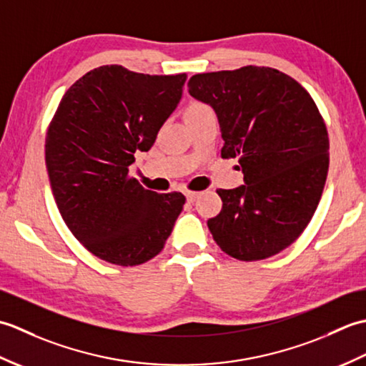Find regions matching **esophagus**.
<instances>
[{
	"label": "esophagus",
	"instance_id": "34e87169",
	"mask_svg": "<svg viewBox=\"0 0 366 366\" xmlns=\"http://www.w3.org/2000/svg\"><path fill=\"white\" fill-rule=\"evenodd\" d=\"M199 197V192H185V198H187L189 203H193Z\"/></svg>",
	"mask_w": 366,
	"mask_h": 366
}]
</instances>
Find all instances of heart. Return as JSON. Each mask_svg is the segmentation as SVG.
<instances>
[{"instance_id":"heart-1","label":"heart","mask_w":366,"mask_h":366,"mask_svg":"<svg viewBox=\"0 0 366 366\" xmlns=\"http://www.w3.org/2000/svg\"><path fill=\"white\" fill-rule=\"evenodd\" d=\"M209 110H211V108H209V107L204 105V104H192V105L187 108V113H185V116L204 113V112H209Z\"/></svg>"}]
</instances>
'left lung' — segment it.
Listing matches in <instances>:
<instances>
[{"mask_svg":"<svg viewBox=\"0 0 366 366\" xmlns=\"http://www.w3.org/2000/svg\"><path fill=\"white\" fill-rule=\"evenodd\" d=\"M192 97L211 105L223 138L222 157L239 159L245 185L219 193L207 220L222 250L259 261L290 247L312 220L329 171V135L315 100L272 67L193 75Z\"/></svg>","mask_w":366,"mask_h":366,"instance_id":"1","label":"left lung"}]
</instances>
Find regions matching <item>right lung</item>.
I'll return each instance as SVG.
<instances>
[{"instance_id": "right-lung-1", "label": "right lung", "mask_w": 366, "mask_h": 366, "mask_svg": "<svg viewBox=\"0 0 366 366\" xmlns=\"http://www.w3.org/2000/svg\"><path fill=\"white\" fill-rule=\"evenodd\" d=\"M187 75H146L102 66L67 89L50 122L45 165L63 220L84 248L138 266L165 247L182 193H155L129 176L176 110Z\"/></svg>"}]
</instances>
